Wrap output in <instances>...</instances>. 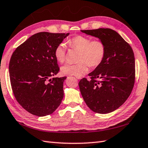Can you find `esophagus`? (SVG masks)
Listing matches in <instances>:
<instances>
[{
    "mask_svg": "<svg viewBox=\"0 0 148 148\" xmlns=\"http://www.w3.org/2000/svg\"><path fill=\"white\" fill-rule=\"evenodd\" d=\"M76 78H77V79H80L81 77H77V76H76Z\"/></svg>",
    "mask_w": 148,
    "mask_h": 148,
    "instance_id": "esophagus-1",
    "label": "esophagus"
}]
</instances>
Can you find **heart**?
I'll list each match as a JSON object with an SVG mask.
<instances>
[{
    "mask_svg": "<svg viewBox=\"0 0 148 148\" xmlns=\"http://www.w3.org/2000/svg\"><path fill=\"white\" fill-rule=\"evenodd\" d=\"M69 45L80 51L77 64H65L61 68L64 75L80 77L88 71V65L95 68L103 61L106 53L104 44L99 40H92L90 38L82 35H77L68 41ZM54 57L59 63H63L66 59L64 44H58L54 50Z\"/></svg>",
    "mask_w": 148,
    "mask_h": 148,
    "instance_id": "1",
    "label": "heart"
}]
</instances>
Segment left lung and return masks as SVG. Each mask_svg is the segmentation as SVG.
<instances>
[{
  "instance_id": "left-lung-1",
  "label": "left lung",
  "mask_w": 148,
  "mask_h": 148,
  "mask_svg": "<svg viewBox=\"0 0 148 148\" xmlns=\"http://www.w3.org/2000/svg\"><path fill=\"white\" fill-rule=\"evenodd\" d=\"M103 42L106 53L101 63L78 83L85 103L95 113L106 114L121 106L135 82V58L132 47L113 29L81 30Z\"/></svg>"
}]
</instances>
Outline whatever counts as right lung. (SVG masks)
I'll return each mask as SVG.
<instances>
[{
  "instance_id": "right-lung-1",
  "label": "right lung",
  "mask_w": 148,
  "mask_h": 148,
  "mask_svg": "<svg viewBox=\"0 0 148 148\" xmlns=\"http://www.w3.org/2000/svg\"><path fill=\"white\" fill-rule=\"evenodd\" d=\"M69 34L37 33L11 56L9 71L13 94L18 103L34 115L52 114L63 100L66 77L50 78L60 71L55 48Z\"/></svg>"
}]
</instances>
